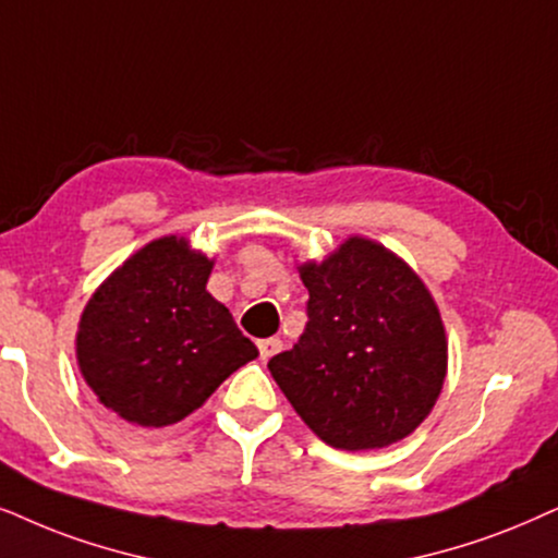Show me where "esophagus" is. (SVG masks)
I'll use <instances>...</instances> for the list:
<instances>
[{
	"mask_svg": "<svg viewBox=\"0 0 558 558\" xmlns=\"http://www.w3.org/2000/svg\"><path fill=\"white\" fill-rule=\"evenodd\" d=\"M281 351V341L279 338H264V341H258V353H262V359H271L277 356V353Z\"/></svg>",
	"mask_w": 558,
	"mask_h": 558,
	"instance_id": "esophagus-1",
	"label": "esophagus"
}]
</instances>
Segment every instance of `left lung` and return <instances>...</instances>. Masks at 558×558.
I'll return each instance as SVG.
<instances>
[{
	"label": "left lung",
	"instance_id": "obj_1",
	"mask_svg": "<svg viewBox=\"0 0 558 558\" xmlns=\"http://www.w3.org/2000/svg\"><path fill=\"white\" fill-rule=\"evenodd\" d=\"M302 281L305 332L269 361L296 415L345 451L410 436L446 379V332L428 289L395 253L364 238L302 266Z\"/></svg>",
	"mask_w": 558,
	"mask_h": 558
}]
</instances>
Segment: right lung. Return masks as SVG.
Returning a JSON list of instances; mask_svg holds the SVG:
<instances>
[{
    "label": "right lung",
    "mask_w": 558,
    "mask_h": 558,
    "mask_svg": "<svg viewBox=\"0 0 558 558\" xmlns=\"http://www.w3.org/2000/svg\"><path fill=\"white\" fill-rule=\"evenodd\" d=\"M213 262L177 235L128 258L86 305L76 356L105 408L143 428L192 415L235 368L258 356L207 292Z\"/></svg>",
    "instance_id": "right-lung-1"
}]
</instances>
